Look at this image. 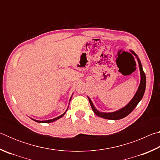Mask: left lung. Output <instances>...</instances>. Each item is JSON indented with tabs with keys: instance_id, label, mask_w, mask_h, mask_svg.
Wrapping results in <instances>:
<instances>
[{
	"instance_id": "1",
	"label": "left lung",
	"mask_w": 160,
	"mask_h": 160,
	"mask_svg": "<svg viewBox=\"0 0 160 160\" xmlns=\"http://www.w3.org/2000/svg\"><path fill=\"white\" fill-rule=\"evenodd\" d=\"M132 53H134L135 56L137 55L135 53V52L132 51ZM138 58V64H139V69L140 71V78H141V80H140V84L139 85L138 90L137 92L135 93V96L133 97V98L132 99V100L128 104L126 105L125 107L122 108L120 110L116 111L115 112H112V113H103V112H99V111H97L95 107H94V105L92 104V102L90 100V99L89 98V102L90 103L91 107L92 109L93 112H94L96 115H97L99 117L103 118H106V119H110V120H118V119H121L126 116H128L129 113H131L132 112V111L133 110L136 106L138 104L139 102L141 100L142 98L143 95H144L145 93V87H146V77H145V74L144 71L142 70V64L140 63V61Z\"/></svg>"
}]
</instances>
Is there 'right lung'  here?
Here are the masks:
<instances>
[{"label":"right lung","instance_id":"add662e5","mask_svg":"<svg viewBox=\"0 0 160 160\" xmlns=\"http://www.w3.org/2000/svg\"><path fill=\"white\" fill-rule=\"evenodd\" d=\"M65 113H66V112H65L64 113H63V114L62 115H61V116H58V117H56V118H53V119H51V120H48V121H37V120H33L34 121H37V122H38V123H51V122H53V121H56V120H58V119H59V118H61L62 116H63Z\"/></svg>","mask_w":160,"mask_h":160}]
</instances>
